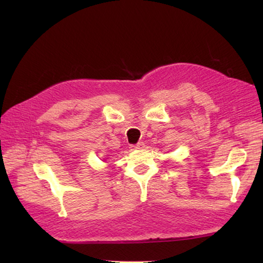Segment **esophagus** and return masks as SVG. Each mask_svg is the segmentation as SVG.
<instances>
[{
    "label": "esophagus",
    "mask_w": 263,
    "mask_h": 263,
    "mask_svg": "<svg viewBox=\"0 0 263 263\" xmlns=\"http://www.w3.org/2000/svg\"><path fill=\"white\" fill-rule=\"evenodd\" d=\"M133 149H137V150H139V149H142L143 147H144V144H143V142H138L137 144H132L131 146Z\"/></svg>",
    "instance_id": "1"
}]
</instances>
